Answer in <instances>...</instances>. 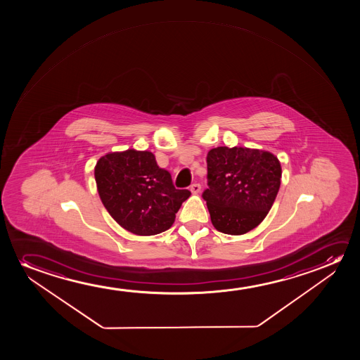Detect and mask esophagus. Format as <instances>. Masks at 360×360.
<instances>
[{
	"label": "esophagus",
	"instance_id": "34e87169",
	"mask_svg": "<svg viewBox=\"0 0 360 360\" xmlns=\"http://www.w3.org/2000/svg\"><path fill=\"white\" fill-rule=\"evenodd\" d=\"M189 189H191V192H192L193 194H197V193L200 192L202 187H200V184H199V183H193Z\"/></svg>",
	"mask_w": 360,
	"mask_h": 360
}]
</instances>
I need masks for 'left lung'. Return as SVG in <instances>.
I'll return each mask as SVG.
<instances>
[{
    "instance_id": "1",
    "label": "left lung",
    "mask_w": 360,
    "mask_h": 360,
    "mask_svg": "<svg viewBox=\"0 0 360 360\" xmlns=\"http://www.w3.org/2000/svg\"><path fill=\"white\" fill-rule=\"evenodd\" d=\"M207 186L202 193L212 225L227 235H243L271 210L281 187L279 160L247 148H212L207 156Z\"/></svg>"
}]
</instances>
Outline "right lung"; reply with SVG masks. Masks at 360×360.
<instances>
[{"label": "right lung", "mask_w": 360, "mask_h": 360, "mask_svg": "<svg viewBox=\"0 0 360 360\" xmlns=\"http://www.w3.org/2000/svg\"><path fill=\"white\" fill-rule=\"evenodd\" d=\"M99 197L110 217L127 231L151 236L172 226L191 192L173 186L150 151L107 153L94 167Z\"/></svg>", "instance_id": "right-lung-1"}]
</instances>
